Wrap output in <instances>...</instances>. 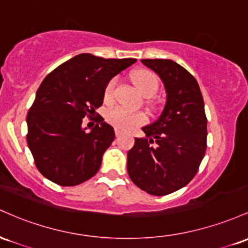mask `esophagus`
Here are the masks:
<instances>
[{
	"mask_svg": "<svg viewBox=\"0 0 248 248\" xmlns=\"http://www.w3.org/2000/svg\"><path fill=\"white\" fill-rule=\"evenodd\" d=\"M115 133H116V136H119V135H121V133H122V131H121V130H119V129H117V127H116V130H115Z\"/></svg>",
	"mask_w": 248,
	"mask_h": 248,
	"instance_id": "obj_1",
	"label": "esophagus"
}]
</instances>
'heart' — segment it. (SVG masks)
Returning a JSON list of instances; mask_svg holds the SVG:
<instances>
[{
    "label": "heart",
    "mask_w": 248,
    "mask_h": 248,
    "mask_svg": "<svg viewBox=\"0 0 248 248\" xmlns=\"http://www.w3.org/2000/svg\"><path fill=\"white\" fill-rule=\"evenodd\" d=\"M132 80L135 85L145 96H152L158 88L157 76L152 71L146 70V69H139L136 70L132 75ZM116 78H112L107 84L104 89V99L105 101H111L113 98V93H115ZM107 121L117 129L127 130L133 126L143 124L145 122V115L139 111H133L127 109L125 107H115L107 112Z\"/></svg>",
    "instance_id": "heart-1"
}]
</instances>
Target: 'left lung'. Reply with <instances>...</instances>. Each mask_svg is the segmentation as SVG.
Returning <instances> with one entry per match:
<instances>
[{
	"mask_svg": "<svg viewBox=\"0 0 248 248\" xmlns=\"http://www.w3.org/2000/svg\"><path fill=\"white\" fill-rule=\"evenodd\" d=\"M158 75L166 93L160 116L141 127L127 152V173L152 196L180 190L193 179L206 151L207 119L196 78L171 60H141Z\"/></svg>",
	"mask_w": 248,
	"mask_h": 248,
	"instance_id": "8db88e82",
	"label": "left lung"
}]
</instances>
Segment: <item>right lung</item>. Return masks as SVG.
<instances>
[{"label": "right lung", "instance_id": "obj_1", "mask_svg": "<svg viewBox=\"0 0 248 248\" xmlns=\"http://www.w3.org/2000/svg\"><path fill=\"white\" fill-rule=\"evenodd\" d=\"M136 62L79 54L43 79L27 116V140L44 177L61 186H75L98 172L115 131L102 117L87 131L83 118L96 113L108 83Z\"/></svg>", "mask_w": 248, "mask_h": 248}]
</instances>
